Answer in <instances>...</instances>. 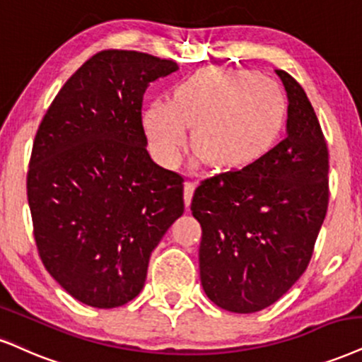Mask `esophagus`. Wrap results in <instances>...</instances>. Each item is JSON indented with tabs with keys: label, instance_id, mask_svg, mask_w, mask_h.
Instances as JSON below:
<instances>
[{
	"label": "esophagus",
	"instance_id": "34e87169",
	"mask_svg": "<svg viewBox=\"0 0 362 362\" xmlns=\"http://www.w3.org/2000/svg\"><path fill=\"white\" fill-rule=\"evenodd\" d=\"M193 193H194V182L193 181H186L185 182V203H186V206H188V208L191 204V198H193Z\"/></svg>",
	"mask_w": 362,
	"mask_h": 362
}]
</instances>
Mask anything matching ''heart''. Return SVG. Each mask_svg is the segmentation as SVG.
<instances>
[{"label":"heart","mask_w":362,"mask_h":362,"mask_svg":"<svg viewBox=\"0 0 362 362\" xmlns=\"http://www.w3.org/2000/svg\"><path fill=\"white\" fill-rule=\"evenodd\" d=\"M287 100L275 80L250 70L208 66L147 107L144 127L156 159L173 166L193 127L191 146L218 169H242L260 159L282 131Z\"/></svg>","instance_id":"b5f03b06"}]
</instances>
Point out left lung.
Wrapping results in <instances>:
<instances>
[{
	"instance_id": "obj_1",
	"label": "left lung",
	"mask_w": 362,
	"mask_h": 362,
	"mask_svg": "<svg viewBox=\"0 0 362 362\" xmlns=\"http://www.w3.org/2000/svg\"><path fill=\"white\" fill-rule=\"evenodd\" d=\"M287 90V136L243 169L215 174L194 191L202 225L199 276L221 309L253 314L274 304L309 265L329 204V153L304 88Z\"/></svg>"
}]
</instances>
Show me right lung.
Masks as SVG:
<instances>
[{
    "instance_id": "add662e5",
    "label": "right lung",
    "mask_w": 362,
    "mask_h": 362,
    "mask_svg": "<svg viewBox=\"0 0 362 362\" xmlns=\"http://www.w3.org/2000/svg\"><path fill=\"white\" fill-rule=\"evenodd\" d=\"M134 50L95 53L40 124L26 176L45 269L74 298L120 307L144 287L153 250L185 211L182 176L147 153L142 97L176 72Z\"/></svg>"
}]
</instances>
